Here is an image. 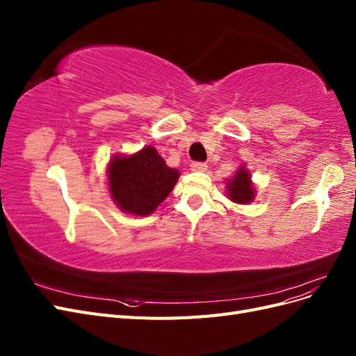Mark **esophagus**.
<instances>
[{
  "label": "esophagus",
  "mask_w": 356,
  "mask_h": 356,
  "mask_svg": "<svg viewBox=\"0 0 356 356\" xmlns=\"http://www.w3.org/2000/svg\"><path fill=\"white\" fill-rule=\"evenodd\" d=\"M190 169L195 170V172H204L208 169L207 163H199V161H195V163L190 165Z\"/></svg>",
  "instance_id": "34e87169"
}]
</instances>
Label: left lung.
<instances>
[{
	"label": "left lung",
	"instance_id": "obj_1",
	"mask_svg": "<svg viewBox=\"0 0 356 356\" xmlns=\"http://www.w3.org/2000/svg\"><path fill=\"white\" fill-rule=\"evenodd\" d=\"M224 182H225L227 199L232 200L233 203L250 204L257 196V188L252 182L251 172L246 169L245 163H242L238 169H236L234 175L232 178H227Z\"/></svg>",
	"mask_w": 356,
	"mask_h": 356
}]
</instances>
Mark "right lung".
<instances>
[{"mask_svg":"<svg viewBox=\"0 0 356 356\" xmlns=\"http://www.w3.org/2000/svg\"><path fill=\"white\" fill-rule=\"evenodd\" d=\"M179 178L153 145L132 154H114L106 166L108 193L124 213L145 217L153 213Z\"/></svg>","mask_w":356,"mask_h":356,"instance_id":"1","label":"right lung"}]
</instances>
